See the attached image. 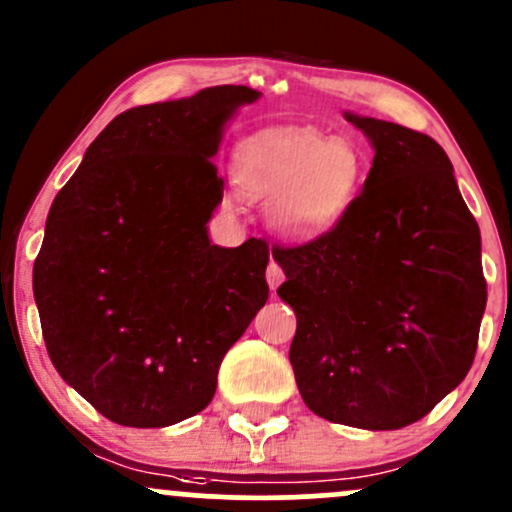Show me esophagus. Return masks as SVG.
Instances as JSON below:
<instances>
[{
  "mask_svg": "<svg viewBox=\"0 0 512 512\" xmlns=\"http://www.w3.org/2000/svg\"><path fill=\"white\" fill-rule=\"evenodd\" d=\"M281 281H284V269H281L279 264L272 260V262H269V267H267V284H269V289L276 291L281 286Z\"/></svg>",
  "mask_w": 512,
  "mask_h": 512,
  "instance_id": "34e87169",
  "label": "esophagus"
}]
</instances>
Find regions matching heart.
<instances>
[{"instance_id":"1","label":"heart","mask_w":512,"mask_h":512,"mask_svg":"<svg viewBox=\"0 0 512 512\" xmlns=\"http://www.w3.org/2000/svg\"><path fill=\"white\" fill-rule=\"evenodd\" d=\"M236 180L248 199L272 202L276 231L296 243L325 236L354 202L361 154L317 129H269L240 144Z\"/></svg>"}]
</instances>
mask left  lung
Listing matches in <instances>:
<instances>
[{"mask_svg":"<svg viewBox=\"0 0 512 512\" xmlns=\"http://www.w3.org/2000/svg\"><path fill=\"white\" fill-rule=\"evenodd\" d=\"M373 146L363 192L330 233L272 250L296 313L291 366L310 411L395 431L424 419L477 354L481 236L428 134L344 113Z\"/></svg>","mask_w":512,"mask_h":512,"instance_id":"obj_1","label":"left lung"}]
</instances>
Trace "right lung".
<instances>
[{
	"instance_id": "1",
	"label": "right lung",
	"mask_w": 512,
	"mask_h": 512,
	"mask_svg": "<svg viewBox=\"0 0 512 512\" xmlns=\"http://www.w3.org/2000/svg\"><path fill=\"white\" fill-rule=\"evenodd\" d=\"M260 93L211 86L120 113L52 202L33 296L52 366L105 419L163 428L211 402L267 303L269 248L211 245L223 127Z\"/></svg>"
}]
</instances>
